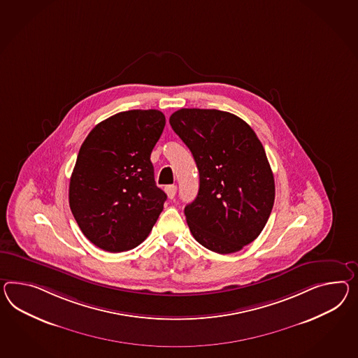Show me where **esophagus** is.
Wrapping results in <instances>:
<instances>
[{"instance_id":"34e87169","label":"esophagus","mask_w":358,"mask_h":358,"mask_svg":"<svg viewBox=\"0 0 358 358\" xmlns=\"http://www.w3.org/2000/svg\"><path fill=\"white\" fill-rule=\"evenodd\" d=\"M166 193H167V197L169 199H174L175 194H176V185H167L165 188Z\"/></svg>"}]
</instances>
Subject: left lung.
Masks as SVG:
<instances>
[{"instance_id": "8db88e82", "label": "left lung", "mask_w": 358, "mask_h": 358, "mask_svg": "<svg viewBox=\"0 0 358 358\" xmlns=\"http://www.w3.org/2000/svg\"><path fill=\"white\" fill-rule=\"evenodd\" d=\"M200 173L194 201L184 208L202 247L235 253L265 227L275 199L274 175L255 131L241 118L215 109H180L170 117Z\"/></svg>"}]
</instances>
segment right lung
<instances>
[{"label":"right lung","mask_w":358,"mask_h":358,"mask_svg":"<svg viewBox=\"0 0 358 358\" xmlns=\"http://www.w3.org/2000/svg\"><path fill=\"white\" fill-rule=\"evenodd\" d=\"M159 110L122 111L102 120L80 147L69 188L73 218L96 247H138L167 196L155 182L150 153L165 129Z\"/></svg>","instance_id":"right-lung-1"}]
</instances>
